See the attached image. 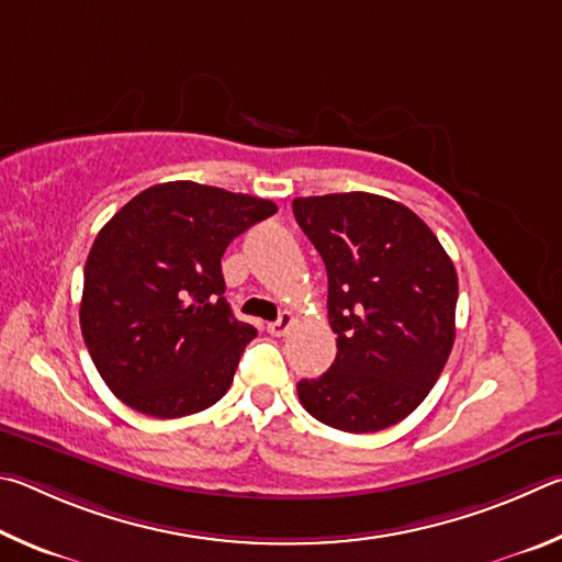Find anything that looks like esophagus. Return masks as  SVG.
<instances>
[{
    "label": "esophagus",
    "mask_w": 562,
    "mask_h": 562,
    "mask_svg": "<svg viewBox=\"0 0 562 562\" xmlns=\"http://www.w3.org/2000/svg\"><path fill=\"white\" fill-rule=\"evenodd\" d=\"M291 326H293V316L291 313H281L279 316V321H273V323H269V333L271 336H286V333L291 330Z\"/></svg>",
    "instance_id": "34e87169"
}]
</instances>
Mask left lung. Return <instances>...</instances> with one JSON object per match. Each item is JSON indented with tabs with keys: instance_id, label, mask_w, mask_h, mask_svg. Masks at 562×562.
I'll return each instance as SVG.
<instances>
[{
	"instance_id": "8db88e82",
	"label": "left lung",
	"mask_w": 562,
	"mask_h": 562,
	"mask_svg": "<svg viewBox=\"0 0 562 562\" xmlns=\"http://www.w3.org/2000/svg\"><path fill=\"white\" fill-rule=\"evenodd\" d=\"M293 214L326 263L338 336L330 370L299 382L301 405L352 435L397 425L429 395L454 346V263L435 232L387 196H299Z\"/></svg>"
}]
</instances>
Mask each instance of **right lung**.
<instances>
[{
  "mask_svg": "<svg viewBox=\"0 0 562 562\" xmlns=\"http://www.w3.org/2000/svg\"><path fill=\"white\" fill-rule=\"evenodd\" d=\"M273 212L271 200L180 180L147 187L98 232L81 333L117 400L175 419L224 397L256 328L224 299L222 256Z\"/></svg>",
  "mask_w": 562,
  "mask_h": 562,
  "instance_id": "right-lung-1",
  "label": "right lung"
}]
</instances>
